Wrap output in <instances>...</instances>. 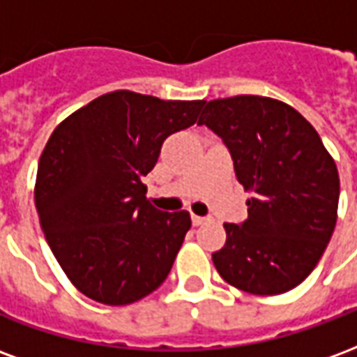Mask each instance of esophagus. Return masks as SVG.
<instances>
[{"label": "esophagus", "instance_id": "esophagus-1", "mask_svg": "<svg viewBox=\"0 0 357 357\" xmlns=\"http://www.w3.org/2000/svg\"><path fill=\"white\" fill-rule=\"evenodd\" d=\"M206 220H208V218L197 216V214H193V216H191V222H193V225H202L204 222H206Z\"/></svg>", "mask_w": 357, "mask_h": 357}]
</instances>
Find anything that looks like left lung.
Returning <instances> with one entry per match:
<instances>
[{
	"instance_id": "obj_1",
	"label": "left lung",
	"mask_w": 357,
	"mask_h": 357,
	"mask_svg": "<svg viewBox=\"0 0 357 357\" xmlns=\"http://www.w3.org/2000/svg\"><path fill=\"white\" fill-rule=\"evenodd\" d=\"M206 124L229 149L248 218L224 224L227 239L212 255L225 283L271 296L298 287L337 225V164L314 126L291 105L260 95L206 102Z\"/></svg>"
}]
</instances>
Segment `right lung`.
Wrapping results in <instances>:
<instances>
[{
  "instance_id": "obj_1",
  "label": "right lung",
  "mask_w": 357,
  "mask_h": 357,
  "mask_svg": "<svg viewBox=\"0 0 357 357\" xmlns=\"http://www.w3.org/2000/svg\"><path fill=\"white\" fill-rule=\"evenodd\" d=\"M204 102L118 89L51 133L38 162L36 208L59 266L88 298L126 306L170 273L191 218L155 208L141 178L164 139L193 126Z\"/></svg>"
}]
</instances>
